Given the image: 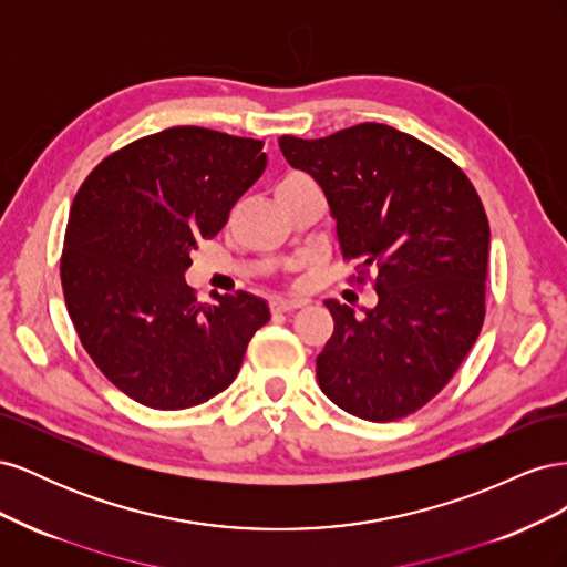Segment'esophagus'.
<instances>
[{
    "mask_svg": "<svg viewBox=\"0 0 567 567\" xmlns=\"http://www.w3.org/2000/svg\"><path fill=\"white\" fill-rule=\"evenodd\" d=\"M307 300H290V298H274L271 300V312H293L305 307Z\"/></svg>",
    "mask_w": 567,
    "mask_h": 567,
    "instance_id": "1",
    "label": "esophagus"
}]
</instances>
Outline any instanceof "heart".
I'll return each instance as SVG.
<instances>
[{"label":"heart","instance_id":"obj_1","mask_svg":"<svg viewBox=\"0 0 567 567\" xmlns=\"http://www.w3.org/2000/svg\"><path fill=\"white\" fill-rule=\"evenodd\" d=\"M305 179H310V177H305V175H298V173H296V175H288V177H284V179H281V184H288V182H305Z\"/></svg>","mask_w":567,"mask_h":567}]
</instances>
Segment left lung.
<instances>
[{"mask_svg": "<svg viewBox=\"0 0 567 567\" xmlns=\"http://www.w3.org/2000/svg\"><path fill=\"white\" fill-rule=\"evenodd\" d=\"M279 146L323 188L342 257L359 274L375 269L379 305L364 317L326 300L336 326L317 357L319 388L364 421L414 414L450 383L483 329V200L456 163L390 125L323 140L286 134Z\"/></svg>", "mask_w": 567, "mask_h": 567, "instance_id": "left-lung-1", "label": "left lung"}]
</instances>
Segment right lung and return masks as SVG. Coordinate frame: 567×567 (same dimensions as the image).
<instances>
[{
	"label": "right lung",
	"instance_id": "add662e5",
	"mask_svg": "<svg viewBox=\"0 0 567 567\" xmlns=\"http://www.w3.org/2000/svg\"><path fill=\"white\" fill-rule=\"evenodd\" d=\"M267 167L260 140L169 127L101 161L71 205L61 286L82 348L127 398L175 411L227 390L262 298L238 290L198 305L184 281L200 238Z\"/></svg>",
	"mask_w": 567,
	"mask_h": 567
}]
</instances>
